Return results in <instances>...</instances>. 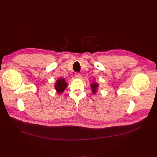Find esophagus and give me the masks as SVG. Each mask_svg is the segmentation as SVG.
I'll return each instance as SVG.
<instances>
[{
  "label": "esophagus",
  "mask_w": 157,
  "mask_h": 157,
  "mask_svg": "<svg viewBox=\"0 0 157 157\" xmlns=\"http://www.w3.org/2000/svg\"><path fill=\"white\" fill-rule=\"evenodd\" d=\"M75 77L76 78H81V75L78 73H76L75 75Z\"/></svg>",
  "instance_id": "34e87169"
}]
</instances>
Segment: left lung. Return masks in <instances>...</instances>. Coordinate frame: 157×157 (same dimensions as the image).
Returning a JSON list of instances; mask_svg holds the SVG:
<instances>
[{"mask_svg":"<svg viewBox=\"0 0 157 157\" xmlns=\"http://www.w3.org/2000/svg\"><path fill=\"white\" fill-rule=\"evenodd\" d=\"M98 87H99V84L98 83H97L96 82H94L90 84V89H91V92L94 94H96L97 92H98Z\"/></svg>","mask_w":157,"mask_h":157,"instance_id":"left-lung-1","label":"left lung"}]
</instances>
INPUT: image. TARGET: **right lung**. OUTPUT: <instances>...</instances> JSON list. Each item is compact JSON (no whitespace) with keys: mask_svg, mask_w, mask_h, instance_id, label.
I'll list each match as a JSON object with an SVG mask.
<instances>
[{"mask_svg":"<svg viewBox=\"0 0 157 157\" xmlns=\"http://www.w3.org/2000/svg\"><path fill=\"white\" fill-rule=\"evenodd\" d=\"M68 82H67L65 78H60L57 79L54 84V88L56 90L57 93L59 94H62L66 89V87L68 86Z\"/></svg>","mask_w":157,"mask_h":157,"instance_id":"add662e5","label":"right lung"}]
</instances>
